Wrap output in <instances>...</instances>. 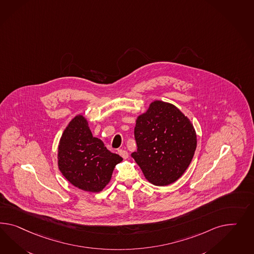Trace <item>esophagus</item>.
<instances>
[{
  "instance_id": "1",
  "label": "esophagus",
  "mask_w": 254,
  "mask_h": 254,
  "mask_svg": "<svg viewBox=\"0 0 254 254\" xmlns=\"http://www.w3.org/2000/svg\"><path fill=\"white\" fill-rule=\"evenodd\" d=\"M118 153H119V155H120L121 157H123L124 159H127V158H128V152L127 151H125V150H119Z\"/></svg>"
}]
</instances>
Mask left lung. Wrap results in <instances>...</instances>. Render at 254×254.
<instances>
[{"label": "left lung", "mask_w": 254, "mask_h": 254, "mask_svg": "<svg viewBox=\"0 0 254 254\" xmlns=\"http://www.w3.org/2000/svg\"><path fill=\"white\" fill-rule=\"evenodd\" d=\"M131 153L145 178L155 186L172 184L184 174L197 147L190 119L171 103L155 101L137 117Z\"/></svg>", "instance_id": "8db88e82"}]
</instances>
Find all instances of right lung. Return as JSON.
Returning <instances> with one entry per match:
<instances>
[{"label": "right lung", "mask_w": 254, "mask_h": 254, "mask_svg": "<svg viewBox=\"0 0 254 254\" xmlns=\"http://www.w3.org/2000/svg\"><path fill=\"white\" fill-rule=\"evenodd\" d=\"M123 158L106 149L94 137L85 117L76 116L63 133L58 148V166L72 185L99 192L109 183L115 166Z\"/></svg>", "instance_id": "1"}]
</instances>
